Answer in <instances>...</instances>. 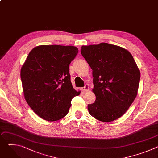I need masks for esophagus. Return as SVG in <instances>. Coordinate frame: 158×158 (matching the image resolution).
I'll return each mask as SVG.
<instances>
[{
	"label": "esophagus",
	"mask_w": 158,
	"mask_h": 158,
	"mask_svg": "<svg viewBox=\"0 0 158 158\" xmlns=\"http://www.w3.org/2000/svg\"><path fill=\"white\" fill-rule=\"evenodd\" d=\"M81 90H82V91H83V92H87L89 90V85L88 84H85V86L83 88L81 89Z\"/></svg>",
	"instance_id": "34e87169"
}]
</instances>
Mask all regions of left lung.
Wrapping results in <instances>:
<instances>
[{
	"instance_id": "obj_1",
	"label": "left lung",
	"mask_w": 158,
	"mask_h": 158,
	"mask_svg": "<svg viewBox=\"0 0 158 158\" xmlns=\"http://www.w3.org/2000/svg\"><path fill=\"white\" fill-rule=\"evenodd\" d=\"M81 52L93 70L96 101L88 104L89 114L102 122L121 117L136 98L140 71L131 53L102 42L82 46Z\"/></svg>"
}]
</instances>
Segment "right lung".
I'll return each instance as SVG.
<instances>
[{
    "label": "right lung",
    "instance_id": "1",
    "mask_svg": "<svg viewBox=\"0 0 158 158\" xmlns=\"http://www.w3.org/2000/svg\"><path fill=\"white\" fill-rule=\"evenodd\" d=\"M78 51L72 46H39L29 52L22 67L25 99L44 120L56 121L65 117L72 99L80 94L73 87L69 74V64Z\"/></svg>",
    "mask_w": 158,
    "mask_h": 158
}]
</instances>
